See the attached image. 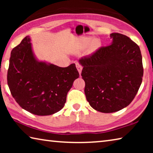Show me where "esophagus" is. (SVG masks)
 Here are the masks:
<instances>
[{
    "instance_id": "34e87169",
    "label": "esophagus",
    "mask_w": 153,
    "mask_h": 153,
    "mask_svg": "<svg viewBox=\"0 0 153 153\" xmlns=\"http://www.w3.org/2000/svg\"><path fill=\"white\" fill-rule=\"evenodd\" d=\"M76 67H77V71H79V73L80 74H81L82 70V68H83L82 65L79 63H78V62H76Z\"/></svg>"
}]
</instances>
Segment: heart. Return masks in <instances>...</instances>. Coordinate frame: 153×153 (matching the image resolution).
Segmentation results:
<instances>
[{
  "label": "heart",
  "instance_id": "b5f03b06",
  "mask_svg": "<svg viewBox=\"0 0 153 153\" xmlns=\"http://www.w3.org/2000/svg\"><path fill=\"white\" fill-rule=\"evenodd\" d=\"M88 42V40H86V44H87ZM100 45V43L98 42V40H93L92 42H91V45H90V47L92 49V50H95V49H97L98 46Z\"/></svg>",
  "mask_w": 153,
  "mask_h": 153
}]
</instances>
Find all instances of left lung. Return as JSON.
I'll return each mask as SVG.
<instances>
[{
    "instance_id": "obj_1",
    "label": "left lung",
    "mask_w": 153,
    "mask_h": 153,
    "mask_svg": "<svg viewBox=\"0 0 153 153\" xmlns=\"http://www.w3.org/2000/svg\"><path fill=\"white\" fill-rule=\"evenodd\" d=\"M111 45L81 58L84 92L90 105L102 113H113L128 106L142 84L140 49L123 34L112 33Z\"/></svg>"
}]
</instances>
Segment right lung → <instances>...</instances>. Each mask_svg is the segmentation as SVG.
Masks as SVG:
<instances>
[{
	"label": "right lung",
	"instance_id": "right-lung-1",
	"mask_svg": "<svg viewBox=\"0 0 153 153\" xmlns=\"http://www.w3.org/2000/svg\"><path fill=\"white\" fill-rule=\"evenodd\" d=\"M79 76L74 63L60 67L38 61L26 36L11 51L7 84L21 107L34 115H49L63 108L67 92Z\"/></svg>",
	"mask_w": 153,
	"mask_h": 153
}]
</instances>
